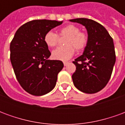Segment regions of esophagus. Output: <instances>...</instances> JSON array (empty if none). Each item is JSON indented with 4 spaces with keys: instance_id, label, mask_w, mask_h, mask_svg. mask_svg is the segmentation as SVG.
I'll list each match as a JSON object with an SVG mask.
<instances>
[{
    "instance_id": "esophagus-1",
    "label": "esophagus",
    "mask_w": 125,
    "mask_h": 125,
    "mask_svg": "<svg viewBox=\"0 0 125 125\" xmlns=\"http://www.w3.org/2000/svg\"><path fill=\"white\" fill-rule=\"evenodd\" d=\"M68 63H69V62H63V65H65V66H66Z\"/></svg>"
}]
</instances>
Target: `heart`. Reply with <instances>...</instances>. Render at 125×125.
Masks as SVG:
<instances>
[{
    "instance_id": "b5f03b06",
    "label": "heart",
    "mask_w": 125,
    "mask_h": 125,
    "mask_svg": "<svg viewBox=\"0 0 125 125\" xmlns=\"http://www.w3.org/2000/svg\"><path fill=\"white\" fill-rule=\"evenodd\" d=\"M61 37L68 36L65 41V46L60 47L52 52V57L54 59L66 61L73 56L75 48L80 51L85 48L88 43V37L80 31L78 27L74 25H68L60 29L59 33ZM44 41L49 47H55L59 41V36L52 31H47L44 36Z\"/></svg>"
}]
</instances>
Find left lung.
Returning a JSON list of instances; mask_svg holds the SVG:
<instances>
[{"label": "left lung", "instance_id": "left-lung-1", "mask_svg": "<svg viewBox=\"0 0 125 125\" xmlns=\"http://www.w3.org/2000/svg\"><path fill=\"white\" fill-rule=\"evenodd\" d=\"M71 22L84 25L88 32V43L83 54L73 63L74 86L82 92L94 94L103 89L109 81L116 62L113 38L107 30L92 19L78 18Z\"/></svg>", "mask_w": 125, "mask_h": 125}]
</instances>
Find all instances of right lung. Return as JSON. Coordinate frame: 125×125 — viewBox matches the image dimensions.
<instances>
[{"label":"right lung","mask_w":125,"mask_h":125,"mask_svg":"<svg viewBox=\"0 0 125 125\" xmlns=\"http://www.w3.org/2000/svg\"><path fill=\"white\" fill-rule=\"evenodd\" d=\"M62 22L29 21L19 28L10 43V59L16 78L23 89L32 95L51 92L63 68L62 61L48 60L51 53L44 41L45 33Z\"/></svg>","instance_id":"add662e5"}]
</instances>
